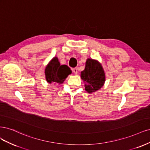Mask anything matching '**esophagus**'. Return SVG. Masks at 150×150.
I'll use <instances>...</instances> for the list:
<instances>
[{
	"label": "esophagus",
	"instance_id": "obj_1",
	"mask_svg": "<svg viewBox=\"0 0 150 150\" xmlns=\"http://www.w3.org/2000/svg\"><path fill=\"white\" fill-rule=\"evenodd\" d=\"M77 70H78L77 68H73V69H72V71H73V72L75 74H78V71H77Z\"/></svg>",
	"mask_w": 150,
	"mask_h": 150
}]
</instances>
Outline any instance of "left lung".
I'll return each instance as SVG.
<instances>
[{
    "instance_id": "left-lung-1",
    "label": "left lung",
    "mask_w": 150,
    "mask_h": 150,
    "mask_svg": "<svg viewBox=\"0 0 150 150\" xmlns=\"http://www.w3.org/2000/svg\"><path fill=\"white\" fill-rule=\"evenodd\" d=\"M81 78L86 84L85 90L91 93L101 88L105 81V75L102 67L95 60L87 59L85 68L81 72Z\"/></svg>"
}]
</instances>
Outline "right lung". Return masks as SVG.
<instances>
[{"mask_svg": "<svg viewBox=\"0 0 150 150\" xmlns=\"http://www.w3.org/2000/svg\"><path fill=\"white\" fill-rule=\"evenodd\" d=\"M45 74L47 81L49 83L56 82L62 83L71 70L66 65H60L57 57H54L46 67Z\"/></svg>", "mask_w": 150, "mask_h": 150, "instance_id": "add662e5", "label": "right lung"}]
</instances>
